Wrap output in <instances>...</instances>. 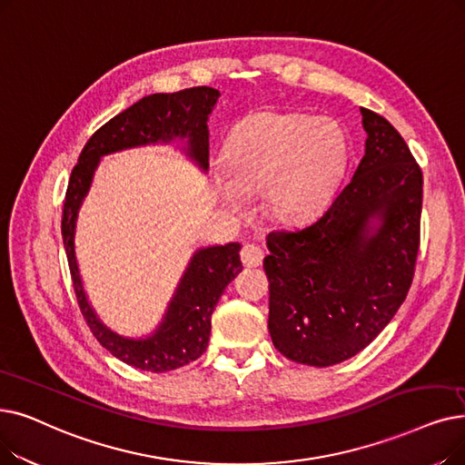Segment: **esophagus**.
<instances>
[{"mask_svg": "<svg viewBox=\"0 0 465 465\" xmlns=\"http://www.w3.org/2000/svg\"><path fill=\"white\" fill-rule=\"evenodd\" d=\"M262 260H264V251H262L258 245L247 243L243 245V249H241V262H243L247 268L260 266Z\"/></svg>", "mask_w": 465, "mask_h": 465, "instance_id": "obj_1", "label": "esophagus"}]
</instances>
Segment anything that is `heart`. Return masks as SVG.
Returning a JSON list of instances; mask_svg holds the SVG:
<instances>
[{"label":"heart","instance_id":"1","mask_svg":"<svg viewBox=\"0 0 465 465\" xmlns=\"http://www.w3.org/2000/svg\"><path fill=\"white\" fill-rule=\"evenodd\" d=\"M348 163L344 131L329 117L258 112L232 131L224 169L211 180L222 203L235 213L264 193L266 213L282 224L319 214L334 197Z\"/></svg>","mask_w":465,"mask_h":465}]
</instances>
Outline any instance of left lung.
<instances>
[{"label":"left lung","mask_w":465,"mask_h":465,"mask_svg":"<svg viewBox=\"0 0 465 465\" xmlns=\"http://www.w3.org/2000/svg\"><path fill=\"white\" fill-rule=\"evenodd\" d=\"M365 155L310 224L272 232L264 270L275 350L331 367L365 350L407 298L420 245L421 171L395 127L361 108Z\"/></svg>","instance_id":"1"}]
</instances>
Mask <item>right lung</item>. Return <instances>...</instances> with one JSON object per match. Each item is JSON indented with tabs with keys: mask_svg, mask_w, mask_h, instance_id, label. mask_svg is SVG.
<instances>
[{
	"mask_svg": "<svg viewBox=\"0 0 465 465\" xmlns=\"http://www.w3.org/2000/svg\"><path fill=\"white\" fill-rule=\"evenodd\" d=\"M220 91L192 87L178 93H155L117 114L100 127L85 144L72 171L64 213L63 239L79 310L94 338L114 357L146 372H167L203 355L211 336V317L228 282L243 270L239 243L197 249L180 277L155 331L144 338H127L108 329L98 319L85 294L75 258V226L87 197L100 157L150 144L184 143L183 152L201 169H209V115Z\"/></svg>",
	"mask_w": 465,
	"mask_h": 465,
	"instance_id": "add662e5",
	"label": "right lung"
}]
</instances>
